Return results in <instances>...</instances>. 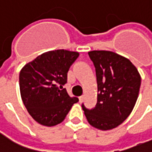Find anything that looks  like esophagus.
<instances>
[{"mask_svg": "<svg viewBox=\"0 0 152 152\" xmlns=\"http://www.w3.org/2000/svg\"><path fill=\"white\" fill-rule=\"evenodd\" d=\"M79 99H80V102L82 103V102L84 101V96H80V97L79 98Z\"/></svg>", "mask_w": 152, "mask_h": 152, "instance_id": "esophagus-1", "label": "esophagus"}]
</instances>
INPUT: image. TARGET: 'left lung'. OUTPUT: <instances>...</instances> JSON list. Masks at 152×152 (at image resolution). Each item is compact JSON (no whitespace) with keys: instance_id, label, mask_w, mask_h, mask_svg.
Instances as JSON below:
<instances>
[{"instance_id":"1","label":"left lung","mask_w":152,"mask_h":152,"mask_svg":"<svg viewBox=\"0 0 152 152\" xmlns=\"http://www.w3.org/2000/svg\"><path fill=\"white\" fill-rule=\"evenodd\" d=\"M88 55L95 66L98 95L94 109L83 111L90 125L102 131L121 125L137 102L141 76L135 66L124 56L111 51H91Z\"/></svg>"}]
</instances>
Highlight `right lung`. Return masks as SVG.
<instances>
[{"label": "right lung", "instance_id": "add662e5", "mask_svg": "<svg viewBox=\"0 0 152 152\" xmlns=\"http://www.w3.org/2000/svg\"><path fill=\"white\" fill-rule=\"evenodd\" d=\"M78 52L64 49L46 52L26 64L20 72V96L28 113L39 124L61 123L71 107L79 101L71 98L63 86L67 72L79 57Z\"/></svg>", "mask_w": 152, "mask_h": 152}]
</instances>
